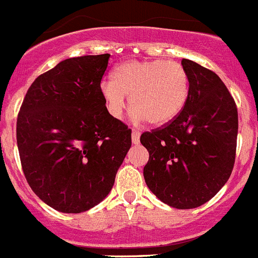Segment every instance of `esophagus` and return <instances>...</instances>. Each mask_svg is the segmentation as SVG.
<instances>
[{
  "mask_svg": "<svg viewBox=\"0 0 258 258\" xmlns=\"http://www.w3.org/2000/svg\"><path fill=\"white\" fill-rule=\"evenodd\" d=\"M140 132L139 131H136V130H134V131H132V144H135V145H136V144H139V141H140Z\"/></svg>",
  "mask_w": 258,
  "mask_h": 258,
  "instance_id": "obj_1",
  "label": "esophagus"
}]
</instances>
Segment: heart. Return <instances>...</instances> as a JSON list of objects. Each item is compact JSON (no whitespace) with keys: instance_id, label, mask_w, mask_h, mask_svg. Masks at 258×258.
Here are the masks:
<instances>
[{"instance_id":"obj_1","label":"heart","mask_w":258,"mask_h":258,"mask_svg":"<svg viewBox=\"0 0 258 258\" xmlns=\"http://www.w3.org/2000/svg\"><path fill=\"white\" fill-rule=\"evenodd\" d=\"M106 110L119 118L126 108V96L136 119L163 126L175 119L189 97V76L180 62L128 60L117 67L113 80L100 83Z\"/></svg>"}]
</instances>
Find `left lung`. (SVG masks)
Instances as JSON below:
<instances>
[{
  "label": "left lung",
  "instance_id": "obj_1",
  "mask_svg": "<svg viewBox=\"0 0 258 258\" xmlns=\"http://www.w3.org/2000/svg\"><path fill=\"white\" fill-rule=\"evenodd\" d=\"M189 97L180 114L140 141L149 152L144 178L153 194L178 210L197 208L226 184L235 162L238 110L215 72L182 59Z\"/></svg>",
  "mask_w": 258,
  "mask_h": 258
}]
</instances>
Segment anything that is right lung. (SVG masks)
Here are the masks:
<instances>
[{
  "mask_svg": "<svg viewBox=\"0 0 258 258\" xmlns=\"http://www.w3.org/2000/svg\"><path fill=\"white\" fill-rule=\"evenodd\" d=\"M109 57L60 61L34 80L18 114L25 178L60 212L81 213L100 203L131 148V130L109 114L100 92Z\"/></svg>",
  "mask_w": 258,
  "mask_h": 258,
  "instance_id": "right-lung-1",
  "label": "right lung"
}]
</instances>
